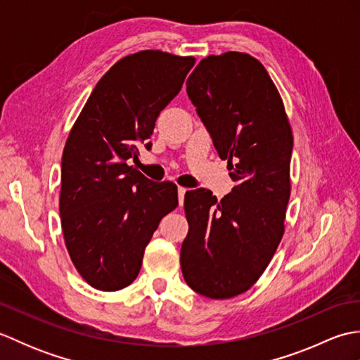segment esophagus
<instances>
[{"label":"esophagus","instance_id":"1","mask_svg":"<svg viewBox=\"0 0 360 360\" xmlns=\"http://www.w3.org/2000/svg\"><path fill=\"white\" fill-rule=\"evenodd\" d=\"M187 192V188L184 187H178V200H179V205L184 204V195Z\"/></svg>","mask_w":360,"mask_h":360}]
</instances>
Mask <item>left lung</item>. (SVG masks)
Wrapping results in <instances>:
<instances>
[{
	"label": "left lung",
	"instance_id": "1",
	"mask_svg": "<svg viewBox=\"0 0 360 360\" xmlns=\"http://www.w3.org/2000/svg\"><path fill=\"white\" fill-rule=\"evenodd\" d=\"M187 94L235 187L221 201L205 188L186 193L181 269L198 294L223 300L252 288L281 241L292 129L269 74L249 53L202 58Z\"/></svg>",
	"mask_w": 360,
	"mask_h": 360
}]
</instances>
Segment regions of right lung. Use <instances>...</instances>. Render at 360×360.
Instances as JSON below:
<instances>
[{
  "label": "right lung",
  "mask_w": 360,
  "mask_h": 360,
  "mask_svg": "<svg viewBox=\"0 0 360 360\" xmlns=\"http://www.w3.org/2000/svg\"><path fill=\"white\" fill-rule=\"evenodd\" d=\"M193 57L141 51L97 82L63 150L60 218L66 249L88 285L119 290L136 280L160 219L178 205L173 182L128 165L159 112L182 88Z\"/></svg>",
  "instance_id": "add662e5"
}]
</instances>
